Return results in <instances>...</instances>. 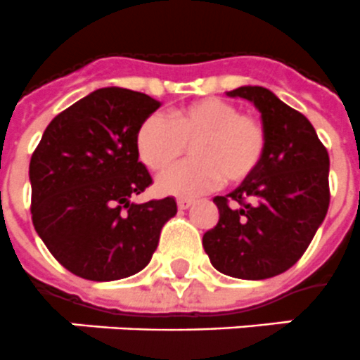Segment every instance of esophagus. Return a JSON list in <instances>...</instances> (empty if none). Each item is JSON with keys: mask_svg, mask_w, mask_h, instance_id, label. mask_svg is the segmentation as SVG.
Returning a JSON list of instances; mask_svg holds the SVG:
<instances>
[{"mask_svg": "<svg viewBox=\"0 0 360 360\" xmlns=\"http://www.w3.org/2000/svg\"><path fill=\"white\" fill-rule=\"evenodd\" d=\"M176 204H178V208H180V210H186V208H189L191 204H193V198L182 197V198H178Z\"/></svg>", "mask_w": 360, "mask_h": 360, "instance_id": "34e87169", "label": "esophagus"}]
</instances>
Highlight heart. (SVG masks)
<instances>
[{
	"label": "heart",
	"instance_id": "1",
	"mask_svg": "<svg viewBox=\"0 0 360 360\" xmlns=\"http://www.w3.org/2000/svg\"><path fill=\"white\" fill-rule=\"evenodd\" d=\"M190 145L192 160L166 170ZM267 130L257 115L241 113L236 103L204 98L172 109L169 119L146 117L135 131V150L158 178V191L191 197L225 184L251 178L266 156Z\"/></svg>",
	"mask_w": 360,
	"mask_h": 360
}]
</instances>
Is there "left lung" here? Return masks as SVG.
Returning a JSON list of instances; mask_svg holds the SVG:
<instances>
[{
	"mask_svg": "<svg viewBox=\"0 0 360 360\" xmlns=\"http://www.w3.org/2000/svg\"><path fill=\"white\" fill-rule=\"evenodd\" d=\"M229 96L251 100L267 130L266 156L232 193L215 197L219 221L202 236L212 266L229 277H275L303 257L329 210V154L314 126L264 87Z\"/></svg>",
	"mask_w": 360,
	"mask_h": 360,
	"instance_id": "1",
	"label": "left lung"
}]
</instances>
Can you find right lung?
<instances>
[{"mask_svg": "<svg viewBox=\"0 0 360 360\" xmlns=\"http://www.w3.org/2000/svg\"><path fill=\"white\" fill-rule=\"evenodd\" d=\"M162 103L120 87L94 91L51 120L30 163L31 219L63 267L87 281H117L150 262L172 197L130 202L152 184L135 131Z\"/></svg>", "mask_w": 360, "mask_h": 360, "instance_id": "add662e5", "label": "right lung"}]
</instances>
